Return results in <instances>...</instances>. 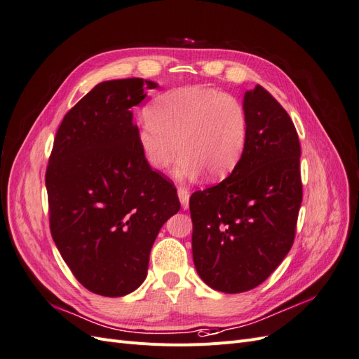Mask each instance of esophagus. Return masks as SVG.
<instances>
[{
    "label": "esophagus",
    "mask_w": 359,
    "mask_h": 359,
    "mask_svg": "<svg viewBox=\"0 0 359 359\" xmlns=\"http://www.w3.org/2000/svg\"><path fill=\"white\" fill-rule=\"evenodd\" d=\"M177 195H179V200L183 209H188L189 207V191L187 188H177Z\"/></svg>",
    "instance_id": "1"
}]
</instances>
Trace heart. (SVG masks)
Masks as SVG:
<instances>
[{
	"label": "heart",
	"mask_w": 359,
	"mask_h": 359,
	"mask_svg": "<svg viewBox=\"0 0 359 359\" xmlns=\"http://www.w3.org/2000/svg\"><path fill=\"white\" fill-rule=\"evenodd\" d=\"M138 126V144L146 163L165 171L180 150L177 176L209 179L228 176L245 150L248 114L233 95L205 86H184L159 95ZM180 147H177V143Z\"/></svg>",
	"instance_id": "obj_1"
}]
</instances>
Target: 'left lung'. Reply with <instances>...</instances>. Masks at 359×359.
<instances>
[{"instance_id": "left-lung-1", "label": "left lung", "mask_w": 359, "mask_h": 359, "mask_svg": "<svg viewBox=\"0 0 359 359\" xmlns=\"http://www.w3.org/2000/svg\"><path fill=\"white\" fill-rule=\"evenodd\" d=\"M248 140L233 172L191 195L196 273L225 294L246 292L292 248L303 201L298 134L276 98L257 85L245 94Z\"/></svg>"}]
</instances>
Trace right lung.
I'll use <instances>...</instances> for the list:
<instances>
[{"instance_id":"1","label":"right lung","mask_w":359,"mask_h":359,"mask_svg":"<svg viewBox=\"0 0 359 359\" xmlns=\"http://www.w3.org/2000/svg\"><path fill=\"white\" fill-rule=\"evenodd\" d=\"M143 79L107 80L68 110L46 168L55 245L88 291L122 297L143 283L149 253L180 201L176 187L152 170L138 144L133 107Z\"/></svg>"}]
</instances>
